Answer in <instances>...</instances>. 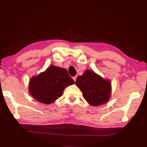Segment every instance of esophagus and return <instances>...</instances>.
<instances>
[{
    "instance_id": "esophagus-1",
    "label": "esophagus",
    "mask_w": 147,
    "mask_h": 147,
    "mask_svg": "<svg viewBox=\"0 0 147 147\" xmlns=\"http://www.w3.org/2000/svg\"><path fill=\"white\" fill-rule=\"evenodd\" d=\"M73 79L74 80V82H76V76H74L73 78Z\"/></svg>"
}]
</instances>
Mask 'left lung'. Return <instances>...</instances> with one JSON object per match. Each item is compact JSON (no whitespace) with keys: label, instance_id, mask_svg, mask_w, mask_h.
Wrapping results in <instances>:
<instances>
[{"label":"left lung","instance_id":"left-lung-1","mask_svg":"<svg viewBox=\"0 0 147 147\" xmlns=\"http://www.w3.org/2000/svg\"><path fill=\"white\" fill-rule=\"evenodd\" d=\"M76 84L82 92L83 97L92 106L105 104L110 98L111 82L94 71H86L82 75L77 77Z\"/></svg>","mask_w":147,"mask_h":147}]
</instances>
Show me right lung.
I'll return each mask as SVG.
<instances>
[{"instance_id": "obj_1", "label": "right lung", "mask_w": 147, "mask_h": 147, "mask_svg": "<svg viewBox=\"0 0 147 147\" xmlns=\"http://www.w3.org/2000/svg\"><path fill=\"white\" fill-rule=\"evenodd\" d=\"M74 83L65 69L51 65L30 80L28 89L36 100L49 104L60 97L65 88Z\"/></svg>"}]
</instances>
